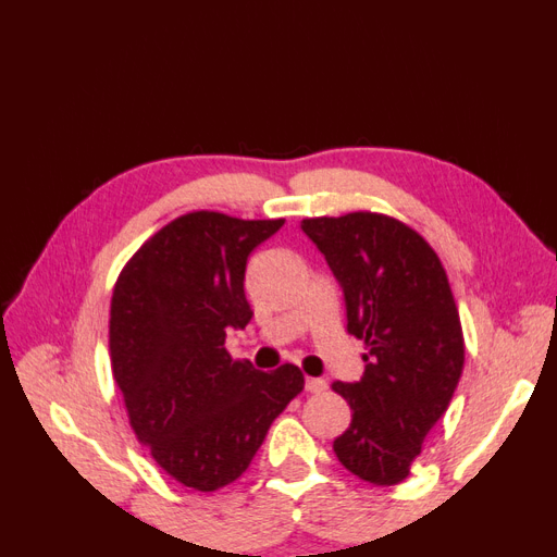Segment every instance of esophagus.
Instances as JSON below:
<instances>
[{
    "label": "esophagus",
    "mask_w": 557,
    "mask_h": 557,
    "mask_svg": "<svg viewBox=\"0 0 557 557\" xmlns=\"http://www.w3.org/2000/svg\"><path fill=\"white\" fill-rule=\"evenodd\" d=\"M325 388H329V384H325L323 379H313V376L307 379V391H309V394H323Z\"/></svg>",
    "instance_id": "34e87169"
}]
</instances>
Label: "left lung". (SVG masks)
I'll list each match as a JSON object with an SVG mask.
<instances>
[{
  "mask_svg": "<svg viewBox=\"0 0 557 557\" xmlns=\"http://www.w3.org/2000/svg\"><path fill=\"white\" fill-rule=\"evenodd\" d=\"M301 228L345 292L347 333L367 345L362 381L333 384L352 410L333 451L362 481L398 485L461 379L466 345L446 270L396 216H309Z\"/></svg>",
  "mask_w": 557,
  "mask_h": 557,
  "instance_id": "obj_1",
  "label": "left lung"
}]
</instances>
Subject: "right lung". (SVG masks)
Listing matches in <instances>:
<instances>
[{"label":"right lung","instance_id":"right-lung-1","mask_svg":"<svg viewBox=\"0 0 557 557\" xmlns=\"http://www.w3.org/2000/svg\"><path fill=\"white\" fill-rule=\"evenodd\" d=\"M285 220L181 214L137 248L111 299V369L129 428L173 481L214 493L242 475L282 410L299 367L258 372L224 347L246 329L248 253Z\"/></svg>","mask_w":557,"mask_h":557}]
</instances>
